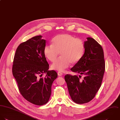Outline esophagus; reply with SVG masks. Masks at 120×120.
Wrapping results in <instances>:
<instances>
[{"label":"esophagus","mask_w":120,"mask_h":120,"mask_svg":"<svg viewBox=\"0 0 120 120\" xmlns=\"http://www.w3.org/2000/svg\"><path fill=\"white\" fill-rule=\"evenodd\" d=\"M57 74H58V75L60 77V76H62L63 73H62V72H60V71H59V72H58Z\"/></svg>","instance_id":"1"}]
</instances>
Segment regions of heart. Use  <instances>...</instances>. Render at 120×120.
<instances>
[{"label": "heart", "mask_w": 120, "mask_h": 120, "mask_svg": "<svg viewBox=\"0 0 120 120\" xmlns=\"http://www.w3.org/2000/svg\"><path fill=\"white\" fill-rule=\"evenodd\" d=\"M52 45H47L44 49L45 57L51 62L54 61L59 55L61 57L51 65L52 70L63 71L71 63L76 64L83 57L85 49L84 41L69 34H61L55 36Z\"/></svg>", "instance_id": "b5f03b06"}]
</instances>
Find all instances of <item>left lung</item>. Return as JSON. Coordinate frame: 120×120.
I'll return each instance as SVG.
<instances>
[{
	"label": "left lung",
	"mask_w": 120,
	"mask_h": 120,
	"mask_svg": "<svg viewBox=\"0 0 120 120\" xmlns=\"http://www.w3.org/2000/svg\"><path fill=\"white\" fill-rule=\"evenodd\" d=\"M86 39L83 57L71 69L74 72L85 75L84 79L79 80L77 76L69 74L64 77L70 95L77 104L87 103L94 98L101 86L105 70L102 47L94 38Z\"/></svg>",
	"instance_id": "1"
}]
</instances>
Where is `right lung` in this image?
I'll list each match as a JSON object with an SVG mask.
<instances>
[{
  "label": "right lung",
  "instance_id": "1",
  "mask_svg": "<svg viewBox=\"0 0 120 120\" xmlns=\"http://www.w3.org/2000/svg\"><path fill=\"white\" fill-rule=\"evenodd\" d=\"M41 35L33 37L18 47L12 68L19 90L30 103L41 106L49 101L53 81L57 77L55 71H49L44 54L45 40ZM45 73V77L41 78Z\"/></svg>",
  "mask_w": 120,
  "mask_h": 120
}]
</instances>
